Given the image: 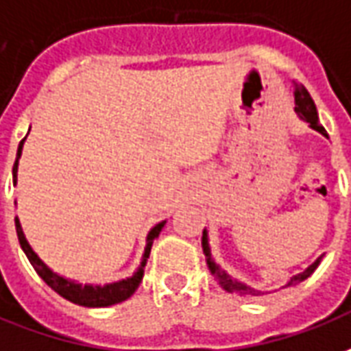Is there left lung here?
Segmentation results:
<instances>
[{
  "label": "left lung",
  "instance_id": "8db88e82",
  "mask_svg": "<svg viewBox=\"0 0 351 351\" xmlns=\"http://www.w3.org/2000/svg\"><path fill=\"white\" fill-rule=\"evenodd\" d=\"M295 102H296V106H295L296 114L302 117L304 121H308L312 129H315V131H319L321 134H325V136H327L325 127L319 123V117H317V108H315L312 97H310V93L306 90V87H304V85H298V87H296ZM201 243H203V252H205V256H207V264H209L210 274H213V276H217V279L220 281V285L224 287L226 291H230V293H239V295H256L251 287H247V285H243V283H239V281L232 279L230 276H228L226 271H224V269H220L217 264L213 262V258H210L209 243H207V232H205V230H203V239H201ZM319 261L321 258H317V261L313 262L312 266H308V268L304 269L302 274H298V276H295V278H291V281L287 283V287L296 285V283H300V281H304V279L310 278V276L313 274V269L319 266Z\"/></svg>",
  "mask_w": 351,
  "mask_h": 351
}]
</instances>
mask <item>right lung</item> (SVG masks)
Wrapping results in <instances>:
<instances>
[{"label": "right lung", "mask_w": 351, "mask_h": 351, "mask_svg": "<svg viewBox=\"0 0 351 351\" xmlns=\"http://www.w3.org/2000/svg\"><path fill=\"white\" fill-rule=\"evenodd\" d=\"M24 141H26V138H22L21 144H19L16 161H14V165H13L14 184H16V169H19V158H21V154H22V144H24ZM14 226H16L19 243H21L24 254L28 256V261H30V264L34 266V269L38 271L39 278L43 279V281H45V283H47L55 293H58L62 298L70 300V302L80 304V306H87V308H102V306H112V304L123 302V300H127V298L136 291V287L141 285L142 276H144V266H146V258L150 256L152 243H154V239L159 235L161 228L165 226V220H163V222H159V224H156V226L150 230L148 239H146V251H144V256H142L141 268L134 271L133 278L121 279V281H117V283H110V285H104V287L82 285V283L68 281V279L56 276L55 271H51V269L41 262V258H39L38 254L32 251V247L28 245V241H26L24 234H22L21 222H19V218L16 217H14Z\"/></svg>", "instance_id": "right-lung-1"}]
</instances>
